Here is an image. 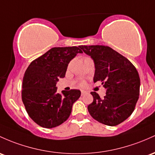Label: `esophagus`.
<instances>
[{
  "label": "esophagus",
  "mask_w": 155,
  "mask_h": 155,
  "mask_svg": "<svg viewBox=\"0 0 155 155\" xmlns=\"http://www.w3.org/2000/svg\"><path fill=\"white\" fill-rule=\"evenodd\" d=\"M86 93H87V92L85 91H81V96H84V95L86 94Z\"/></svg>",
  "instance_id": "34e87169"
}]
</instances>
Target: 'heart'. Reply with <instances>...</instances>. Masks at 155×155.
<instances>
[{
  "label": "heart",
  "instance_id": "obj_1",
  "mask_svg": "<svg viewBox=\"0 0 155 155\" xmlns=\"http://www.w3.org/2000/svg\"><path fill=\"white\" fill-rule=\"evenodd\" d=\"M80 84L81 86H83V85H84V81H81V82H80V84Z\"/></svg>",
  "mask_w": 155,
  "mask_h": 155
}]
</instances>
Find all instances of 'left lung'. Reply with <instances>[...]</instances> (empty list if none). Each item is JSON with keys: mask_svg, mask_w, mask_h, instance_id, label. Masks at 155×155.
I'll return each instance as SVG.
<instances>
[{"mask_svg": "<svg viewBox=\"0 0 155 155\" xmlns=\"http://www.w3.org/2000/svg\"><path fill=\"white\" fill-rule=\"evenodd\" d=\"M80 48L94 61L93 81H100L106 89L103 98L91 92L93 101L88 105V112L103 124H120L132 115L138 100L140 81L137 69L128 59L109 46L81 45Z\"/></svg>", "mask_w": 155, "mask_h": 155, "instance_id": "obj_1", "label": "left lung"}]
</instances>
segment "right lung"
<instances>
[{
    "label": "right lung",
    "instance_id": "obj_1",
    "mask_svg": "<svg viewBox=\"0 0 155 155\" xmlns=\"http://www.w3.org/2000/svg\"><path fill=\"white\" fill-rule=\"evenodd\" d=\"M79 47H55L31 62L25 71L22 84V101L29 117L44 128H54L64 123L73 104L81 96L79 90L57 93L56 87L64 78L70 61Z\"/></svg>",
    "mask_w": 155,
    "mask_h": 155
}]
</instances>
